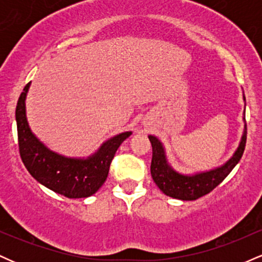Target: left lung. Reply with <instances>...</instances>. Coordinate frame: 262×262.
Segmentation results:
<instances>
[{
  "label": "left lung",
  "mask_w": 262,
  "mask_h": 262,
  "mask_svg": "<svg viewBox=\"0 0 262 262\" xmlns=\"http://www.w3.org/2000/svg\"><path fill=\"white\" fill-rule=\"evenodd\" d=\"M245 100V97H244ZM149 140L152 146V159L150 172L154 182L166 196L182 201H194L204 194L213 191L235 167V165L242 159L246 144V123L245 130L240 145L229 161L218 169L207 171V172L197 173L193 176H185L176 172L167 164L165 158V151L158 138L149 135Z\"/></svg>",
  "instance_id": "obj_1"
}]
</instances>
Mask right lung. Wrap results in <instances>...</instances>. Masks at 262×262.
I'll return each mask as SVG.
<instances>
[{
    "label": "right lung",
    "mask_w": 262,
    "mask_h": 262,
    "mask_svg": "<svg viewBox=\"0 0 262 262\" xmlns=\"http://www.w3.org/2000/svg\"><path fill=\"white\" fill-rule=\"evenodd\" d=\"M29 83L23 89L16 107L18 148L26 169L38 182L62 196L68 198L92 196L106 181L117 149L132 133L125 132L116 135L86 160L55 154L34 137L27 123L26 96Z\"/></svg>",
    "instance_id": "1"
}]
</instances>
